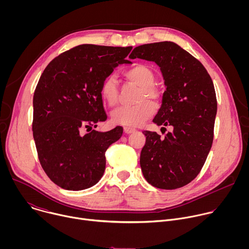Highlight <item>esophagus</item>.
<instances>
[{
    "mask_svg": "<svg viewBox=\"0 0 249 249\" xmlns=\"http://www.w3.org/2000/svg\"><path fill=\"white\" fill-rule=\"evenodd\" d=\"M135 131H136V129H134V128L124 127V132H125L126 134H131V133H133V132H135Z\"/></svg>",
    "mask_w": 249,
    "mask_h": 249,
    "instance_id": "obj_1",
    "label": "esophagus"
}]
</instances>
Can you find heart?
<instances>
[{"instance_id": "b5f03b06", "label": "heart", "mask_w": 249, "mask_h": 249, "mask_svg": "<svg viewBox=\"0 0 249 249\" xmlns=\"http://www.w3.org/2000/svg\"><path fill=\"white\" fill-rule=\"evenodd\" d=\"M123 76L129 83L140 88L138 104L115 109L111 114V120L116 125L137 127L154 115L156 108L150 101L158 103L160 100V92L154 86L156 81L154 71L147 65L137 64L128 68L123 72ZM99 91L104 102L111 107L118 103L119 88L113 76H107L102 80Z\"/></svg>"}]
</instances>
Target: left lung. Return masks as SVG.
Listing matches in <instances>:
<instances>
[{"label": "left lung", "mask_w": 249, "mask_h": 249, "mask_svg": "<svg viewBox=\"0 0 249 249\" xmlns=\"http://www.w3.org/2000/svg\"><path fill=\"white\" fill-rule=\"evenodd\" d=\"M131 55L160 68L166 90L153 121L173 128L164 138L143 132L146 144L140 157L142 172L157 188L183 187L199 174L213 144L217 114L214 84L202 63L174 42L140 45Z\"/></svg>", "instance_id": "obj_1"}]
</instances>
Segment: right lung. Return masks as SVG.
I'll return each mask as SVG.
<instances>
[{
	"label": "right lung",
	"mask_w": 249,
	"mask_h": 249,
	"mask_svg": "<svg viewBox=\"0 0 249 249\" xmlns=\"http://www.w3.org/2000/svg\"><path fill=\"white\" fill-rule=\"evenodd\" d=\"M132 47L83 44L54 58L43 71L33 95L32 132L40 164L66 190L96 184L105 170V152L120 139V126L92 130L107 116L99 88ZM86 128L89 133L83 134Z\"/></svg>",
	"instance_id": "right-lung-1"
}]
</instances>
